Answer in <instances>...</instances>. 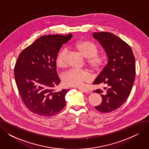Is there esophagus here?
<instances>
[{
  "mask_svg": "<svg viewBox=\"0 0 149 149\" xmlns=\"http://www.w3.org/2000/svg\"><path fill=\"white\" fill-rule=\"evenodd\" d=\"M78 89H79L80 91H83L84 92H86V93H89L90 91L89 89H88L87 88H78Z\"/></svg>",
  "mask_w": 149,
  "mask_h": 149,
  "instance_id": "34e87169",
  "label": "esophagus"
}]
</instances>
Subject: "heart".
I'll return each instance as SVG.
<instances>
[{
    "label": "heart",
    "mask_w": 149,
    "mask_h": 149,
    "mask_svg": "<svg viewBox=\"0 0 149 149\" xmlns=\"http://www.w3.org/2000/svg\"><path fill=\"white\" fill-rule=\"evenodd\" d=\"M74 47L83 57L86 58V65L93 71H98L103 66L105 58L97 54V46L87 40H79L74 44ZM66 51L61 50L56 57V65L63 68L66 66ZM91 74L86 70L70 69L61 75L62 82L66 86L77 87L91 80Z\"/></svg>",
    "instance_id": "obj_1"
}]
</instances>
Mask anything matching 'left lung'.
Masks as SVG:
<instances>
[{
	"label": "left lung",
	"instance_id": "1",
	"mask_svg": "<svg viewBox=\"0 0 149 149\" xmlns=\"http://www.w3.org/2000/svg\"><path fill=\"white\" fill-rule=\"evenodd\" d=\"M93 37L100 43L108 57V63L93 81L105 85L102 102L95 106L103 113L113 111L128 98L135 78V60L130 46L122 39L108 32L94 33ZM100 94L103 91H93Z\"/></svg>",
	"mask_w": 149,
	"mask_h": 149
}]
</instances>
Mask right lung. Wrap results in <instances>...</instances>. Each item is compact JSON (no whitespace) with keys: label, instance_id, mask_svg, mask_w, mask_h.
I'll return each mask as SVG.
<instances>
[{"label":"right lung","instance_id":"add662e5","mask_svg":"<svg viewBox=\"0 0 149 149\" xmlns=\"http://www.w3.org/2000/svg\"><path fill=\"white\" fill-rule=\"evenodd\" d=\"M72 37V34L44 36L19 54L14 66V78L23 103L31 112L52 116L65 107L69 89H54L60 82L56 57L63 44Z\"/></svg>","mask_w":149,"mask_h":149}]
</instances>
